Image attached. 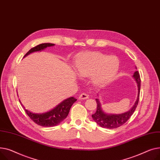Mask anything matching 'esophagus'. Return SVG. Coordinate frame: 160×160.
Here are the masks:
<instances>
[{"label":"esophagus","mask_w":160,"mask_h":160,"mask_svg":"<svg viewBox=\"0 0 160 160\" xmlns=\"http://www.w3.org/2000/svg\"><path fill=\"white\" fill-rule=\"evenodd\" d=\"M88 98V95L87 93H82L79 97V99L81 100V99H87Z\"/></svg>","instance_id":"esophagus-1"}]
</instances>
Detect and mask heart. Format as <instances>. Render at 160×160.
<instances>
[{"mask_svg":"<svg viewBox=\"0 0 160 160\" xmlns=\"http://www.w3.org/2000/svg\"><path fill=\"white\" fill-rule=\"evenodd\" d=\"M119 62L115 56L99 52H88L80 55L76 61V70L79 76H92V82L101 86L110 82L119 70Z\"/></svg>","mask_w":160,"mask_h":160,"instance_id":"b5f03b06","label":"heart"}]
</instances>
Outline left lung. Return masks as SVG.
I'll list each match as a JSON object with an SVG mask.
<instances>
[{
    "mask_svg": "<svg viewBox=\"0 0 160 160\" xmlns=\"http://www.w3.org/2000/svg\"><path fill=\"white\" fill-rule=\"evenodd\" d=\"M133 78L137 82L138 88V94L136 102L134 106L128 112L122 113L119 114H107L105 113L101 109V103L98 99H96L97 102V110L95 114L92 115L93 119L94 120L96 123L99 125L100 127L106 128H116L119 127L120 126L125 124L128 119L131 117L134 112L139 101V92L141 87V79L138 71H136L133 75Z\"/></svg>",
    "mask_w": 160,
    "mask_h": 160,
    "instance_id": "left-lung-1",
    "label": "left lung"
}]
</instances>
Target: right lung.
Instances as JSON below:
<instances>
[{"label":"right lung","instance_id":"add662e5","mask_svg":"<svg viewBox=\"0 0 160 160\" xmlns=\"http://www.w3.org/2000/svg\"><path fill=\"white\" fill-rule=\"evenodd\" d=\"M54 45V44L52 43H42L37 45L28 51L24 56V58H25L26 56L33 52L42 51L46 48L47 47L53 46ZM76 101L77 99L76 98H74L73 97L69 98L62 101L60 104H59L53 109L42 114L33 113V112L26 110L25 107H24L22 104L21 105L23 107L27 115L30 117V118L33 121H34L37 125H41L42 127H53L55 125H58L60 123H61V122L67 117L72 105L73 104V102H75ZM20 102L21 103V101Z\"/></svg>","mask_w":160,"mask_h":160}]
</instances>
